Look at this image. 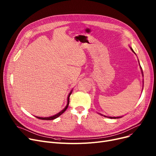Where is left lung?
Listing matches in <instances>:
<instances>
[{
  "mask_svg": "<svg viewBox=\"0 0 156 156\" xmlns=\"http://www.w3.org/2000/svg\"><path fill=\"white\" fill-rule=\"evenodd\" d=\"M130 48H131V47H130ZM131 50L133 51V52H134V51H133V50L132 49V48H131ZM135 54H136V53H135ZM141 72H142V74H143V71H142V70H141ZM104 117H106L105 115H104ZM108 118H110V119H119V118H120V117H108Z\"/></svg>",
  "mask_w": 156,
  "mask_h": 156,
  "instance_id": "1",
  "label": "left lung"
}]
</instances>
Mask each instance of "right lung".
Here are the masks:
<instances>
[{"label":"right lung","instance_id":"1","mask_svg":"<svg viewBox=\"0 0 156 156\" xmlns=\"http://www.w3.org/2000/svg\"><path fill=\"white\" fill-rule=\"evenodd\" d=\"M71 93H72V90L70 92V93L69 94V95H68V97H67V105H66V106L64 108V109L61 111V112H60L59 113H58L57 114H56V115H53V116H51V117H36V118H37V119H41V120H53V119H56V118H57V117H58L60 115H62L66 110H67V107H68V106H69V96H70V95L71 94Z\"/></svg>","mask_w":156,"mask_h":156}]
</instances>
